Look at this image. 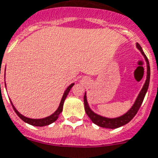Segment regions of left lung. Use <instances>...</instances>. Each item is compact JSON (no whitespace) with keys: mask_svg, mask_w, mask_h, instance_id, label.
Segmentation results:
<instances>
[{"mask_svg":"<svg viewBox=\"0 0 158 158\" xmlns=\"http://www.w3.org/2000/svg\"><path fill=\"white\" fill-rule=\"evenodd\" d=\"M136 46L138 48V50H140V52L142 53V55H143V57L146 60L147 63V79L146 81H145V84H143V89H141L140 93L138 94V97L136 98L135 102L132 104V106L131 107L129 110L125 113L124 114H123L121 116L118 117V118H106V117L101 116L99 114H95L94 112L93 111L92 109L90 108L89 105V103L87 101V96H86V93L84 94V109H85V112L86 114L89 116L91 121H92L94 123H95L96 125H98L99 127H106V128H111V129H114V128H118V127H120L123 126V125L127 124L133 118V117L135 116L137 113H138V109L140 108L142 103H143V101L144 99V97L146 95V93L148 91V89L149 86V81H150V66H149V62L148 58L145 55L144 52H143L142 47L140 46V44L137 43Z\"/></svg>","mask_w":158,"mask_h":158,"instance_id":"obj_1","label":"left lung"}]
</instances>
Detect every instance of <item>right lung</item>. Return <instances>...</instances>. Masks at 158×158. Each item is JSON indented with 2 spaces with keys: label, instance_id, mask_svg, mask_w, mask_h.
I'll return each mask as SVG.
<instances>
[{
  "label": "right lung",
  "instance_id": "obj_1",
  "mask_svg": "<svg viewBox=\"0 0 158 158\" xmlns=\"http://www.w3.org/2000/svg\"><path fill=\"white\" fill-rule=\"evenodd\" d=\"M5 74H6V72H5ZM5 85H6V81H5ZM74 85V84L73 83V84H71L70 85H69V87L66 89V90L64 91V93L63 97H62V98H61V101H60V105H59V107H58L57 110H56V111H55L54 114H52L51 115H50V116L46 117V118H44L35 119V118H30L25 117L24 115L20 114V113L17 111V109H16L15 107H14V105H13V103H12L11 101H10V103H11L12 107H13L14 110H15V114H17L18 116L20 117V118L22 119L23 121H24L25 123H29V124L32 125V126H36V127H43V126L50 125V124H51L52 123L55 122V121L57 120L58 118H59V116H60V113H62V110H63L64 102V100H65V98H66V97H67V95H68L69 92L70 91L71 88L73 87Z\"/></svg>",
  "mask_w": 158,
  "mask_h": 158
}]
</instances>
